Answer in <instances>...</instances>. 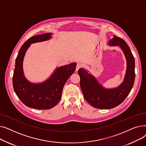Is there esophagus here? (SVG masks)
Returning <instances> with one entry per match:
<instances>
[{
  "label": "esophagus",
  "instance_id": "esophagus-1",
  "mask_svg": "<svg viewBox=\"0 0 146 146\" xmlns=\"http://www.w3.org/2000/svg\"><path fill=\"white\" fill-rule=\"evenodd\" d=\"M82 67V64L80 63H78L77 66H76V70L78 71L79 68H80Z\"/></svg>",
  "mask_w": 146,
  "mask_h": 146
}]
</instances>
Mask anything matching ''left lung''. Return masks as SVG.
<instances>
[{
	"instance_id": "obj_1",
	"label": "left lung",
	"mask_w": 146,
	"mask_h": 146,
	"mask_svg": "<svg viewBox=\"0 0 146 146\" xmlns=\"http://www.w3.org/2000/svg\"><path fill=\"white\" fill-rule=\"evenodd\" d=\"M111 45L119 46L125 56L127 68L124 80L117 88L106 89L99 85L93 76L80 68V85L83 95L92 106L99 109H110L117 106L129 95L135 80V60L127 42L119 37L114 36L109 42Z\"/></svg>"
}]
</instances>
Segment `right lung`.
Listing matches in <instances>:
<instances>
[{"instance_id": "obj_1", "label": "right lung", "mask_w": 146, "mask_h": 146, "mask_svg": "<svg viewBox=\"0 0 146 146\" xmlns=\"http://www.w3.org/2000/svg\"><path fill=\"white\" fill-rule=\"evenodd\" d=\"M50 33L31 37L21 47L16 58L13 75V89L21 102L27 106L36 110H49L60 101L66 81L76 70L73 63L57 68L47 80L40 84L31 83L25 79L22 70L25 54L31 44L51 38Z\"/></svg>"}]
</instances>
